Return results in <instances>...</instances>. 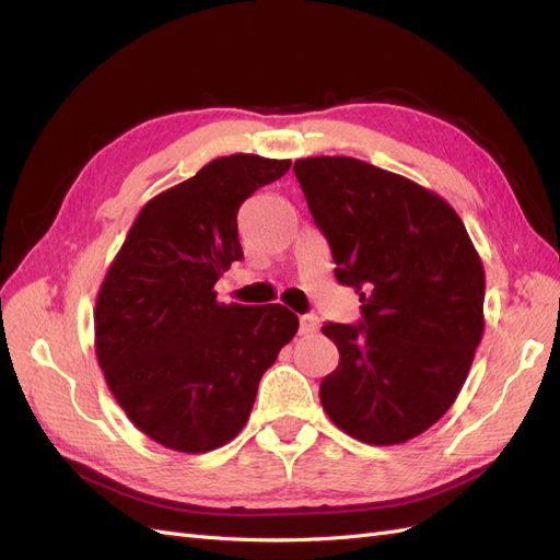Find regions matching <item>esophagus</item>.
I'll return each instance as SVG.
<instances>
[{
  "label": "esophagus",
  "instance_id": "1",
  "mask_svg": "<svg viewBox=\"0 0 560 560\" xmlns=\"http://www.w3.org/2000/svg\"><path fill=\"white\" fill-rule=\"evenodd\" d=\"M317 327H319V319L315 315H301V319H299V334L301 336H308V334L317 331Z\"/></svg>",
  "mask_w": 560,
  "mask_h": 560
}]
</instances>
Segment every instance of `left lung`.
I'll return each instance as SVG.
<instances>
[{
  "label": "left lung",
  "instance_id": "obj_1",
  "mask_svg": "<svg viewBox=\"0 0 560 560\" xmlns=\"http://www.w3.org/2000/svg\"><path fill=\"white\" fill-rule=\"evenodd\" d=\"M334 276L362 301L358 325L327 322L338 366L319 383L336 428L404 444L442 418L483 334L486 276L463 219L420 184L348 156L294 163Z\"/></svg>",
  "mask_w": 560,
  "mask_h": 560
}]
</instances>
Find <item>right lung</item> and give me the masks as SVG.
Returning <instances> with one entry per match:
<instances>
[{"instance_id": "add662e5", "label": "right lung", "mask_w": 560, "mask_h": 560, "mask_svg": "<svg viewBox=\"0 0 560 560\" xmlns=\"http://www.w3.org/2000/svg\"><path fill=\"white\" fill-rule=\"evenodd\" d=\"M292 161L222 156L151 198L95 303V354L132 425L161 446L206 453L249 418L264 371L299 317L280 306L219 303L214 282L243 259L238 210Z\"/></svg>"}]
</instances>
